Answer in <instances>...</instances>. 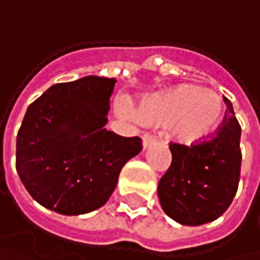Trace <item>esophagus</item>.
Wrapping results in <instances>:
<instances>
[{"label":"esophagus","instance_id":"1","mask_svg":"<svg viewBox=\"0 0 260 260\" xmlns=\"http://www.w3.org/2000/svg\"><path fill=\"white\" fill-rule=\"evenodd\" d=\"M155 141H156V137L155 135H152V134H144L143 135V147L144 149L149 147V146H152Z\"/></svg>","mask_w":260,"mask_h":260}]
</instances>
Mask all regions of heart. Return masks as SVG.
Segmentation results:
<instances>
[{"mask_svg": "<svg viewBox=\"0 0 260 260\" xmlns=\"http://www.w3.org/2000/svg\"><path fill=\"white\" fill-rule=\"evenodd\" d=\"M134 114L143 125H172L173 138L181 144L192 146L209 138L221 126L224 104L212 90L196 84H179L143 101Z\"/></svg>", "mask_w": 260, "mask_h": 260, "instance_id": "heart-1", "label": "heart"}]
</instances>
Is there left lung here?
<instances>
[{"instance_id":"left-lung-1","label":"left lung","mask_w":260,"mask_h":260,"mask_svg":"<svg viewBox=\"0 0 260 260\" xmlns=\"http://www.w3.org/2000/svg\"><path fill=\"white\" fill-rule=\"evenodd\" d=\"M209 140L185 146L170 143L172 164L158 183L164 212L183 226L217 220L234 200L241 173V126L232 104Z\"/></svg>"}]
</instances>
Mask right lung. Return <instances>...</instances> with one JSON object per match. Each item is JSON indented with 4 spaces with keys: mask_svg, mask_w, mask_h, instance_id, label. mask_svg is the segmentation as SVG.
<instances>
[{
    "mask_svg": "<svg viewBox=\"0 0 260 260\" xmlns=\"http://www.w3.org/2000/svg\"><path fill=\"white\" fill-rule=\"evenodd\" d=\"M114 78L51 85L26 110L16 138V170L29 196L54 212L79 215L107 203L140 137L105 129Z\"/></svg>",
    "mask_w": 260,
    "mask_h": 260,
    "instance_id": "right-lung-1",
    "label": "right lung"
}]
</instances>
